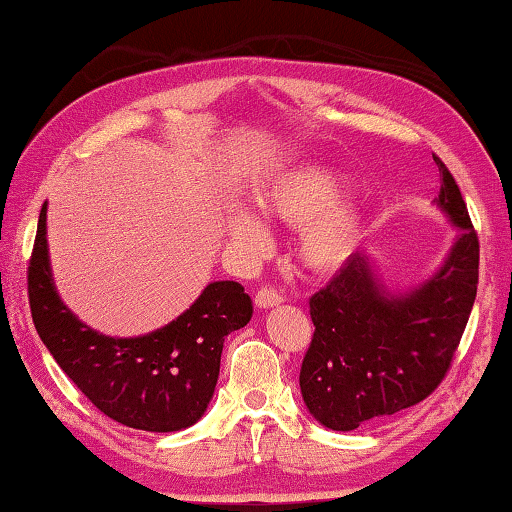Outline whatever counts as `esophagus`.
<instances>
[{"instance_id": "1", "label": "esophagus", "mask_w": 512, "mask_h": 512, "mask_svg": "<svg viewBox=\"0 0 512 512\" xmlns=\"http://www.w3.org/2000/svg\"><path fill=\"white\" fill-rule=\"evenodd\" d=\"M283 303V294L276 292V289L272 287H260L258 294H256V305L263 307V310H267V307H274V305H281Z\"/></svg>"}]
</instances>
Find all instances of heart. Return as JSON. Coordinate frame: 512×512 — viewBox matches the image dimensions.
I'll use <instances>...</instances> for the list:
<instances>
[{
    "label": "heart",
    "mask_w": 512,
    "mask_h": 512,
    "mask_svg": "<svg viewBox=\"0 0 512 512\" xmlns=\"http://www.w3.org/2000/svg\"><path fill=\"white\" fill-rule=\"evenodd\" d=\"M343 178L325 167H298L285 171L254 194L256 209L287 225H303L298 256L314 272L339 269L354 254L365 234V211L359 202L339 200ZM227 231L236 245L260 249L267 240L263 223L247 209L227 218Z\"/></svg>",
    "instance_id": "heart-1"
}]
</instances>
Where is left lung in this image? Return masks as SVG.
Returning <instances> with one entry per match:
<instances>
[{
    "label": "left lung",
    "mask_w": 512,
    "mask_h": 512,
    "mask_svg": "<svg viewBox=\"0 0 512 512\" xmlns=\"http://www.w3.org/2000/svg\"><path fill=\"white\" fill-rule=\"evenodd\" d=\"M441 173L437 207L459 227L455 245L430 281L388 292L368 254H352L310 298L312 343L301 365L307 410L330 430H354L417 406L450 370L477 296L479 238L455 178Z\"/></svg>",
    "instance_id": "obj_1"
}]
</instances>
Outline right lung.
<instances>
[{
    "mask_svg": "<svg viewBox=\"0 0 512 512\" xmlns=\"http://www.w3.org/2000/svg\"><path fill=\"white\" fill-rule=\"evenodd\" d=\"M35 330L64 374L95 408L127 428L176 432L194 426L214 397L225 336L254 314L236 281L209 283L196 303L160 330L113 339L84 325L57 296L46 245V202L28 263Z\"/></svg>",
    "mask_w": 512,
    "mask_h": 512,
    "instance_id": "right-lung-1",
    "label": "right lung"
}]
</instances>
